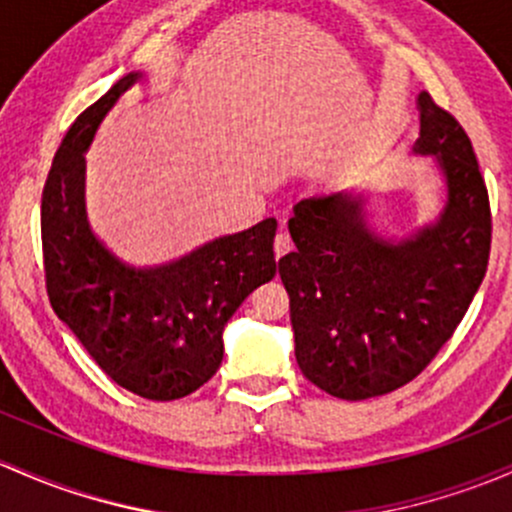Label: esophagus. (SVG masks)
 Instances as JSON below:
<instances>
[{"label":"esophagus","mask_w":512,"mask_h":512,"mask_svg":"<svg viewBox=\"0 0 512 512\" xmlns=\"http://www.w3.org/2000/svg\"><path fill=\"white\" fill-rule=\"evenodd\" d=\"M289 250H292V238H289L287 230H279L277 238H274V255H277V260H279V257Z\"/></svg>","instance_id":"34e87169"}]
</instances>
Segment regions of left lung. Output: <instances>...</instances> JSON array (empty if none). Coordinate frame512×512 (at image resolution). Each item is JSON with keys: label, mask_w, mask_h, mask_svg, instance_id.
<instances>
[{"label": "left lung", "mask_w": 512, "mask_h": 512, "mask_svg": "<svg viewBox=\"0 0 512 512\" xmlns=\"http://www.w3.org/2000/svg\"><path fill=\"white\" fill-rule=\"evenodd\" d=\"M417 157H432L444 208L410 235L373 225L368 191L301 198L294 250L279 260L301 373L341 400L387 395L417 378L476 297L491 252V208L464 127L417 95Z\"/></svg>", "instance_id": "8db88e82"}]
</instances>
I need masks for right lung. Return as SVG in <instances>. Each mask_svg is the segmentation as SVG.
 Wrapping results in <instances>:
<instances>
[{"label":"right lung","mask_w":512,"mask_h":512,"mask_svg":"<svg viewBox=\"0 0 512 512\" xmlns=\"http://www.w3.org/2000/svg\"><path fill=\"white\" fill-rule=\"evenodd\" d=\"M147 75L127 73L63 137L41 196L46 289L53 311L95 363L139 397L191 395L223 360V328L277 272V220L220 235L157 265L127 260L90 225L85 169L112 107Z\"/></svg>","instance_id":"obj_1"}]
</instances>
